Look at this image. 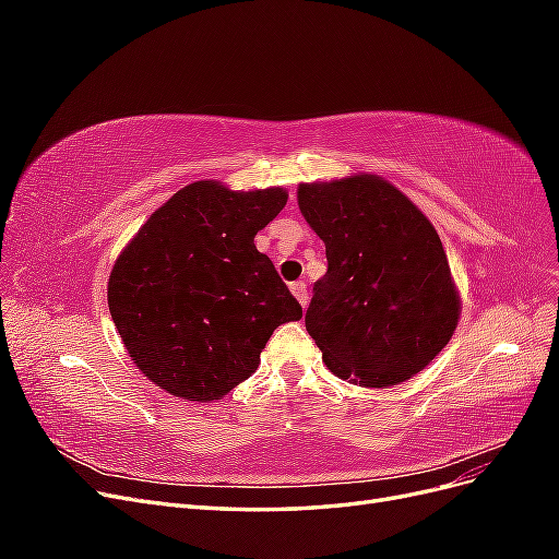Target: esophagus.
Masks as SVG:
<instances>
[{
	"mask_svg": "<svg viewBox=\"0 0 559 559\" xmlns=\"http://www.w3.org/2000/svg\"><path fill=\"white\" fill-rule=\"evenodd\" d=\"M292 294L298 298V302L302 308L308 306V284L306 282H294L292 284Z\"/></svg>",
	"mask_w": 559,
	"mask_h": 559,
	"instance_id": "obj_1",
	"label": "esophagus"
}]
</instances>
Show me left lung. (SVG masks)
<instances>
[{
  "label": "left lung",
  "mask_w": 559,
  "mask_h": 559,
  "mask_svg": "<svg viewBox=\"0 0 559 559\" xmlns=\"http://www.w3.org/2000/svg\"><path fill=\"white\" fill-rule=\"evenodd\" d=\"M298 207L326 245L306 329L331 373L384 389L429 366L460 321L441 238L376 175L298 186Z\"/></svg>",
  "instance_id": "8db88e82"
}]
</instances>
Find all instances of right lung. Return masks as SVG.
I'll return each mask as SVG.
<instances>
[{
	"instance_id": "1",
	"label": "right lung",
	"mask_w": 559,
	"mask_h": 559,
	"mask_svg": "<svg viewBox=\"0 0 559 559\" xmlns=\"http://www.w3.org/2000/svg\"><path fill=\"white\" fill-rule=\"evenodd\" d=\"M280 186H183L116 259L107 298L118 335L167 394L216 401L259 368L270 335L302 308L253 245L286 205Z\"/></svg>"
}]
</instances>
